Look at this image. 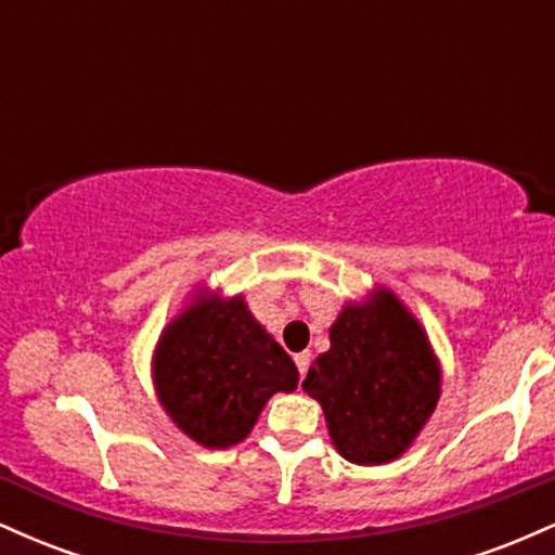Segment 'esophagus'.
Returning a JSON list of instances; mask_svg holds the SVG:
<instances>
[{
	"mask_svg": "<svg viewBox=\"0 0 555 555\" xmlns=\"http://www.w3.org/2000/svg\"><path fill=\"white\" fill-rule=\"evenodd\" d=\"M295 362H297L299 378H302V375L308 373V365H310V352H299V354H295Z\"/></svg>",
	"mask_w": 555,
	"mask_h": 555,
	"instance_id": "esophagus-1",
	"label": "esophagus"
}]
</instances>
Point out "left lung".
Segmentation results:
<instances>
[{
    "label": "left lung",
    "instance_id": "obj_1",
    "mask_svg": "<svg viewBox=\"0 0 555 555\" xmlns=\"http://www.w3.org/2000/svg\"><path fill=\"white\" fill-rule=\"evenodd\" d=\"M331 349L302 388L321 401L336 451L354 464L399 460L441 397V367L417 318L393 292L349 302L328 331Z\"/></svg>",
    "mask_w": 555,
    "mask_h": 555
}]
</instances>
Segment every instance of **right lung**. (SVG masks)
<instances>
[{"label":"right lung","instance_id":"add662e5","mask_svg":"<svg viewBox=\"0 0 555 555\" xmlns=\"http://www.w3.org/2000/svg\"><path fill=\"white\" fill-rule=\"evenodd\" d=\"M297 367L253 318L242 295L201 292L167 328L154 352L162 406L184 436L206 449L245 441L276 391H295Z\"/></svg>","mask_w":555,"mask_h":555}]
</instances>
